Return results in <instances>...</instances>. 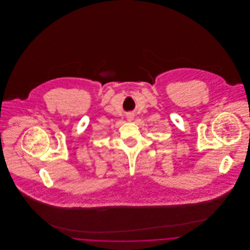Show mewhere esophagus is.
I'll return each instance as SVG.
<instances>
[{"instance_id": "1", "label": "esophagus", "mask_w": 250, "mask_h": 250, "mask_svg": "<svg viewBox=\"0 0 250 250\" xmlns=\"http://www.w3.org/2000/svg\"><path fill=\"white\" fill-rule=\"evenodd\" d=\"M127 119L129 120V121H131V120H132V117H131V116H128V117H127Z\"/></svg>"}]
</instances>
